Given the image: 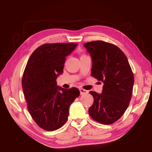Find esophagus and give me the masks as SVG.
Instances as JSON below:
<instances>
[{"mask_svg":"<svg viewBox=\"0 0 152 152\" xmlns=\"http://www.w3.org/2000/svg\"><path fill=\"white\" fill-rule=\"evenodd\" d=\"M80 94L81 95H84V94H87L88 93V91H86V90H84L83 88H80Z\"/></svg>","mask_w":152,"mask_h":152,"instance_id":"1","label":"esophagus"}]
</instances>
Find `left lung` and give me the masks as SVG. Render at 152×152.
Wrapping results in <instances>:
<instances>
[{"label": "left lung", "mask_w": 152, "mask_h": 152, "mask_svg": "<svg viewBox=\"0 0 152 152\" xmlns=\"http://www.w3.org/2000/svg\"><path fill=\"white\" fill-rule=\"evenodd\" d=\"M92 61L91 75L103 82L101 94L91 91L94 102L90 116L96 121L110 125L124 114L132 98L134 76L125 53L117 46L102 41L84 44Z\"/></svg>", "instance_id": "8db88e82"}]
</instances>
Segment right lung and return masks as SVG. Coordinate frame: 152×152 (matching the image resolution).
Masks as SVG:
<instances>
[{
  "label": "right lung",
  "mask_w": 152,
  "mask_h": 152,
  "mask_svg": "<svg viewBox=\"0 0 152 152\" xmlns=\"http://www.w3.org/2000/svg\"><path fill=\"white\" fill-rule=\"evenodd\" d=\"M78 45L74 43H46L33 51L22 78V88L31 116L46 131L65 124L71 104L79 96L77 88H63L56 79L62 74L66 57Z\"/></svg>",
  "instance_id": "obj_1"
}]
</instances>
